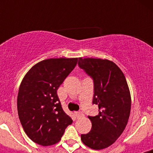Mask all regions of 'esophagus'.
Listing matches in <instances>:
<instances>
[{"mask_svg": "<svg viewBox=\"0 0 153 153\" xmlns=\"http://www.w3.org/2000/svg\"><path fill=\"white\" fill-rule=\"evenodd\" d=\"M75 115H76V118H79V117H83V114L82 112H76Z\"/></svg>", "mask_w": 153, "mask_h": 153, "instance_id": "obj_1", "label": "esophagus"}]
</instances>
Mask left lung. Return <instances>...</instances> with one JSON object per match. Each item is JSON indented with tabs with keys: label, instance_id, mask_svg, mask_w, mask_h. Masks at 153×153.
<instances>
[{
	"label": "left lung",
	"instance_id": "obj_1",
	"mask_svg": "<svg viewBox=\"0 0 153 153\" xmlns=\"http://www.w3.org/2000/svg\"><path fill=\"white\" fill-rule=\"evenodd\" d=\"M79 67L93 79V103L99 114L88 117L91 130L81 135L84 145L103 149L116 142L125 129L131 109V96L123 71L113 61L100 58H79Z\"/></svg>",
	"mask_w": 153,
	"mask_h": 153
}]
</instances>
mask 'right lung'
I'll return each mask as SVG.
<instances>
[{"label":"right lung","instance_id":"1","mask_svg":"<svg viewBox=\"0 0 153 153\" xmlns=\"http://www.w3.org/2000/svg\"><path fill=\"white\" fill-rule=\"evenodd\" d=\"M78 58H51L39 62L24 76L17 96V112L28 137L43 146L54 145L73 123L62 109L57 90Z\"/></svg>","mask_w":153,"mask_h":153}]
</instances>
